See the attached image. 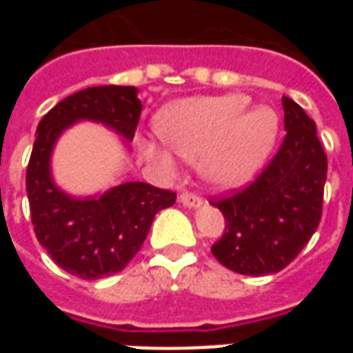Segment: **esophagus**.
Here are the masks:
<instances>
[{
	"label": "esophagus",
	"instance_id": "esophagus-1",
	"mask_svg": "<svg viewBox=\"0 0 353 353\" xmlns=\"http://www.w3.org/2000/svg\"><path fill=\"white\" fill-rule=\"evenodd\" d=\"M179 202L187 208H200L202 206V199H200L199 194H194V192H183L181 196H179Z\"/></svg>",
	"mask_w": 353,
	"mask_h": 353
}]
</instances>
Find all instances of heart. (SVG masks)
<instances>
[{"instance_id": "heart-1", "label": "heart", "mask_w": 353, "mask_h": 353, "mask_svg": "<svg viewBox=\"0 0 353 353\" xmlns=\"http://www.w3.org/2000/svg\"><path fill=\"white\" fill-rule=\"evenodd\" d=\"M244 94L192 96L159 111L154 126L162 143L185 161L199 159L204 181L217 189H238L252 179L272 153L280 119L272 108H250ZM141 154L164 170L172 154L153 141H141Z\"/></svg>"}]
</instances>
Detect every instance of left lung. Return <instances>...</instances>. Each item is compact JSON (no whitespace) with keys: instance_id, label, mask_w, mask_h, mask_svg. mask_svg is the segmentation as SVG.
Segmentation results:
<instances>
[{"instance_id":"obj_1","label":"left lung","mask_w":353,"mask_h":353,"mask_svg":"<svg viewBox=\"0 0 353 353\" xmlns=\"http://www.w3.org/2000/svg\"><path fill=\"white\" fill-rule=\"evenodd\" d=\"M281 103L288 134L276 157L244 191L212 202L225 217V232L212 253L244 276L283 270L321 219L327 154L304 109L288 96Z\"/></svg>"}]
</instances>
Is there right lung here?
<instances>
[{"instance_id":"1","label":"right lung","mask_w":353,"mask_h":353,"mask_svg":"<svg viewBox=\"0 0 353 353\" xmlns=\"http://www.w3.org/2000/svg\"><path fill=\"white\" fill-rule=\"evenodd\" d=\"M139 115L141 101L136 87H90L58 101L35 132L26 172L35 236L50 259L81 280L121 272L139 252L154 215L174 206L176 192L128 181L94 196H72L52 179V149L79 121L108 126L128 145Z\"/></svg>"}]
</instances>
